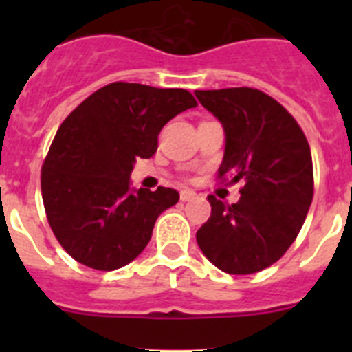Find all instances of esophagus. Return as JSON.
<instances>
[{"instance_id":"esophagus-1","label":"esophagus","mask_w":352,"mask_h":352,"mask_svg":"<svg viewBox=\"0 0 352 352\" xmlns=\"http://www.w3.org/2000/svg\"><path fill=\"white\" fill-rule=\"evenodd\" d=\"M179 197H182V201H192V199L197 197V194L194 190H182Z\"/></svg>"}]
</instances>
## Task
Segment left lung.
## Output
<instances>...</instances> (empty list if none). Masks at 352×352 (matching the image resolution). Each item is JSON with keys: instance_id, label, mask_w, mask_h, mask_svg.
Masks as SVG:
<instances>
[{"instance_id": "left-lung-1", "label": "left lung", "mask_w": 352, "mask_h": 352, "mask_svg": "<svg viewBox=\"0 0 352 352\" xmlns=\"http://www.w3.org/2000/svg\"><path fill=\"white\" fill-rule=\"evenodd\" d=\"M195 96L223 126L219 174L245 183L231 206L208 197L211 217L195 234L197 245L222 272H261L287 252L309 213L310 146L296 120L259 89H197Z\"/></svg>"}]
</instances>
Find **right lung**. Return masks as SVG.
Here are the masks:
<instances>
[{"mask_svg": "<svg viewBox=\"0 0 352 352\" xmlns=\"http://www.w3.org/2000/svg\"><path fill=\"white\" fill-rule=\"evenodd\" d=\"M195 105L186 89L113 82L61 123L43 162L42 199L52 232L77 263L113 272L144 250L179 194L133 188V164L153 157L162 126Z\"/></svg>", "mask_w": 352, "mask_h": 352, "instance_id": "right-lung-1", "label": "right lung"}]
</instances>
